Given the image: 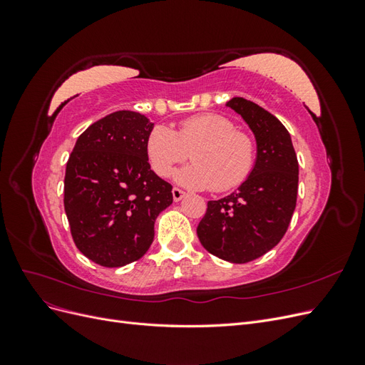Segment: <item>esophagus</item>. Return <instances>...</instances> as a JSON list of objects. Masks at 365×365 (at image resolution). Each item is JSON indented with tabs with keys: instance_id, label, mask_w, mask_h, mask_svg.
I'll return each mask as SVG.
<instances>
[{
	"instance_id": "obj_1",
	"label": "esophagus",
	"mask_w": 365,
	"mask_h": 365,
	"mask_svg": "<svg viewBox=\"0 0 365 365\" xmlns=\"http://www.w3.org/2000/svg\"><path fill=\"white\" fill-rule=\"evenodd\" d=\"M172 195H173V201H175V202H180V201L182 200V197L185 196V192H182V190H180V189H176V187H175V189L172 190Z\"/></svg>"
}]
</instances>
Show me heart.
<instances>
[{"label":"heart","instance_id":"obj_1","mask_svg":"<svg viewBox=\"0 0 365 365\" xmlns=\"http://www.w3.org/2000/svg\"><path fill=\"white\" fill-rule=\"evenodd\" d=\"M235 123L217 114L195 115L172 130L157 125L146 140L152 170L169 176L189 157L193 164L175 173V181L187 189L228 190L244 181L254 164V143Z\"/></svg>","mask_w":365,"mask_h":365}]
</instances>
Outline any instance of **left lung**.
<instances>
[{
  "mask_svg": "<svg viewBox=\"0 0 365 365\" xmlns=\"http://www.w3.org/2000/svg\"><path fill=\"white\" fill-rule=\"evenodd\" d=\"M225 105L254 134L256 161L233 193L208 201L196 233L213 256L247 263L272 250L288 230L297 204L298 161L289 132L277 117L244 97Z\"/></svg>",
  "mask_w": 365,
  "mask_h": 365,
  "instance_id": "8db88e82",
  "label": "left lung"
}]
</instances>
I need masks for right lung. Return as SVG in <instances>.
Listing matches in <instances>:
<instances>
[{
	"label": "right lung",
	"mask_w": 365,
	"mask_h": 365,
	"mask_svg": "<svg viewBox=\"0 0 365 365\" xmlns=\"http://www.w3.org/2000/svg\"><path fill=\"white\" fill-rule=\"evenodd\" d=\"M152 129L140 113H113L82 132L68 158L63 205L71 236L102 267L138 260L152 245L155 219L173 201L172 185L146 155Z\"/></svg>",
	"instance_id": "1"
}]
</instances>
